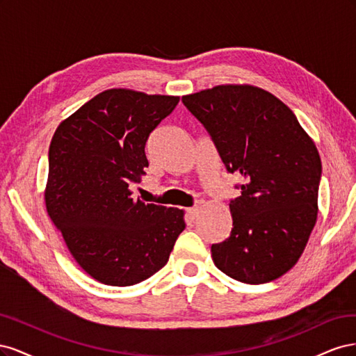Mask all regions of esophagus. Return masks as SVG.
Wrapping results in <instances>:
<instances>
[{"mask_svg": "<svg viewBox=\"0 0 356 356\" xmlns=\"http://www.w3.org/2000/svg\"><path fill=\"white\" fill-rule=\"evenodd\" d=\"M187 213H188V217H190L191 220H195V218L197 217V213H199V208H197V207L188 208V209H187Z\"/></svg>", "mask_w": 356, "mask_h": 356, "instance_id": "34e87169", "label": "esophagus"}]
</instances>
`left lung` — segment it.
Here are the masks:
<instances>
[{
	"label": "left lung",
	"instance_id": "obj_1",
	"mask_svg": "<svg viewBox=\"0 0 356 356\" xmlns=\"http://www.w3.org/2000/svg\"><path fill=\"white\" fill-rule=\"evenodd\" d=\"M211 136L241 196L230 199V236L211 246L222 273L243 284H266L286 273L303 254L318 217L322 175L315 144L296 114L252 86H217L182 96Z\"/></svg>",
	"mask_w": 356,
	"mask_h": 356
}]
</instances>
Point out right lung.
Wrapping results in <instances>:
<instances>
[{"mask_svg":"<svg viewBox=\"0 0 356 356\" xmlns=\"http://www.w3.org/2000/svg\"><path fill=\"white\" fill-rule=\"evenodd\" d=\"M178 96L110 89L86 102L53 135L46 207L86 273L113 286L145 281L163 267L184 212L131 197L148 168L145 144Z\"/></svg>","mask_w":356,"mask_h":356,"instance_id":"1","label":"right lung"}]
</instances>
